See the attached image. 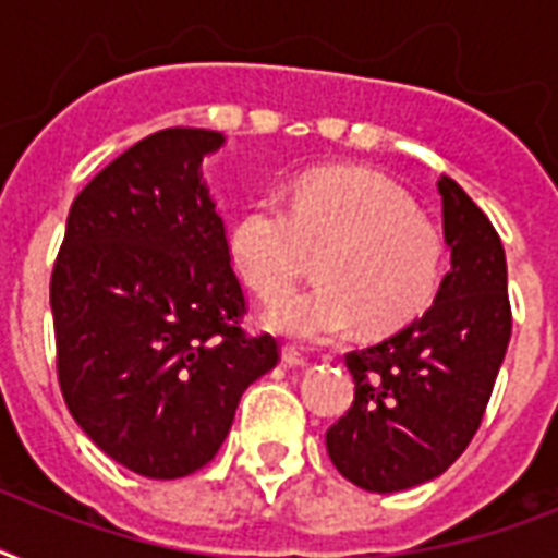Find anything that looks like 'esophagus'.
Masks as SVG:
<instances>
[{
    "label": "esophagus",
    "mask_w": 558,
    "mask_h": 558,
    "mask_svg": "<svg viewBox=\"0 0 558 558\" xmlns=\"http://www.w3.org/2000/svg\"><path fill=\"white\" fill-rule=\"evenodd\" d=\"M280 359H283V365H289V367H306V356L304 353H298L295 348L280 350Z\"/></svg>",
    "instance_id": "obj_1"
}]
</instances>
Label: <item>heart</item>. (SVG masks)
<instances>
[{"label":"heart","mask_w":558,"mask_h":558,"mask_svg":"<svg viewBox=\"0 0 558 558\" xmlns=\"http://www.w3.org/2000/svg\"><path fill=\"white\" fill-rule=\"evenodd\" d=\"M231 257L260 295L289 289L322 255L318 278L275 298L263 322L289 339H341L356 324L367 336L405 327L437 292L442 243L416 217L405 191L359 168L310 170L292 202L263 196L231 228Z\"/></svg>","instance_id":"obj_1"}]
</instances>
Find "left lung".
Masks as SVG:
<instances>
[{
	"label": "left lung",
	"mask_w": 558,
	"mask_h": 558,
	"mask_svg": "<svg viewBox=\"0 0 558 558\" xmlns=\"http://www.w3.org/2000/svg\"><path fill=\"white\" fill-rule=\"evenodd\" d=\"M437 191L451 269L420 318L344 356L356 397L327 432L332 466L367 493L434 481L463 454L510 344L501 236L454 179Z\"/></svg>",
	"instance_id": "1"
}]
</instances>
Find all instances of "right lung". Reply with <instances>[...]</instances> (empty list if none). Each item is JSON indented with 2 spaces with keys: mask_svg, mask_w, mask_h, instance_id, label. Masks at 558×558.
Wrapping results in <instances>:
<instances>
[{
  "mask_svg": "<svg viewBox=\"0 0 558 558\" xmlns=\"http://www.w3.org/2000/svg\"><path fill=\"white\" fill-rule=\"evenodd\" d=\"M214 130L147 135L77 193L51 271L57 379L74 423L130 472L173 481L231 432L243 390L278 365L245 336L226 226L202 161Z\"/></svg>",
  "mask_w": 558,
  "mask_h": 558,
  "instance_id": "1",
  "label": "right lung"
}]
</instances>
